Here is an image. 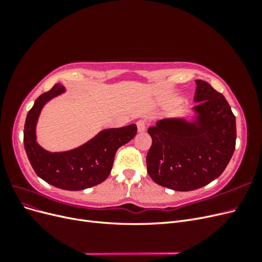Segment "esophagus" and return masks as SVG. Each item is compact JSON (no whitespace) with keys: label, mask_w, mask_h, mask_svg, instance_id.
Here are the masks:
<instances>
[{"label":"esophagus","mask_w":262,"mask_h":262,"mask_svg":"<svg viewBox=\"0 0 262 262\" xmlns=\"http://www.w3.org/2000/svg\"><path fill=\"white\" fill-rule=\"evenodd\" d=\"M137 125H138V131L143 132L145 131V128H146V121L143 120V119H140V120H138L137 122Z\"/></svg>","instance_id":"esophagus-1"}]
</instances>
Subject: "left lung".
<instances>
[{"label":"left lung","instance_id":"1","mask_svg":"<svg viewBox=\"0 0 262 262\" xmlns=\"http://www.w3.org/2000/svg\"><path fill=\"white\" fill-rule=\"evenodd\" d=\"M195 83L193 122L163 119L147 130L148 175L176 191H191L220 177L236 145V119L227 100L208 82Z\"/></svg>","mask_w":262,"mask_h":262}]
</instances>
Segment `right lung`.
<instances>
[{"mask_svg": "<svg viewBox=\"0 0 262 262\" xmlns=\"http://www.w3.org/2000/svg\"><path fill=\"white\" fill-rule=\"evenodd\" d=\"M55 84L39 96L26 117L24 125V146L37 175L48 184L64 190H83L107 179L113 168L117 149L130 142L137 134V125L107 129L84 145L61 153H50L36 141V123L43 105L64 92Z\"/></svg>", "mask_w": 262, "mask_h": 262, "instance_id": "1", "label": "right lung"}]
</instances>
